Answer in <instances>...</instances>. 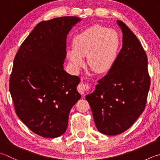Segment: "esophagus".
<instances>
[{"label": "esophagus", "instance_id": "obj_1", "mask_svg": "<svg viewBox=\"0 0 160 160\" xmlns=\"http://www.w3.org/2000/svg\"><path fill=\"white\" fill-rule=\"evenodd\" d=\"M90 89V86L88 83H84L81 82L78 86V91H79L81 94L84 95L86 92H87Z\"/></svg>", "mask_w": 160, "mask_h": 160}]
</instances>
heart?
<instances>
[{"label": "heart", "mask_w": 160, "mask_h": 160, "mask_svg": "<svg viewBox=\"0 0 160 160\" xmlns=\"http://www.w3.org/2000/svg\"><path fill=\"white\" fill-rule=\"evenodd\" d=\"M120 48V38L115 30L93 25L77 34L73 47H68L66 56L72 67L79 70L85 64L83 57L98 74L109 71L115 64Z\"/></svg>", "instance_id": "heart-1"}]
</instances>
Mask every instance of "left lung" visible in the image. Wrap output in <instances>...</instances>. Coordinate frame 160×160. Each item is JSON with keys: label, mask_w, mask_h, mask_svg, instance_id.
<instances>
[{"label": "left lung", "mask_w": 160, "mask_h": 160, "mask_svg": "<svg viewBox=\"0 0 160 160\" xmlns=\"http://www.w3.org/2000/svg\"><path fill=\"white\" fill-rule=\"evenodd\" d=\"M117 23L122 32L117 61L94 92L86 96L96 128L109 136L127 130L143 113L150 84L147 56L139 40L122 22Z\"/></svg>", "instance_id": "left-lung-1"}]
</instances>
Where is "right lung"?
<instances>
[{"instance_id": "1", "label": "right lung", "mask_w": 160, "mask_h": 160, "mask_svg": "<svg viewBox=\"0 0 160 160\" xmlns=\"http://www.w3.org/2000/svg\"><path fill=\"white\" fill-rule=\"evenodd\" d=\"M81 19L62 17L37 24L14 59L10 92L17 116L46 138L64 134L72 107L81 98L80 79L63 69L67 35Z\"/></svg>"}]
</instances>
